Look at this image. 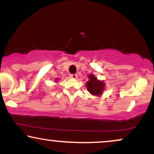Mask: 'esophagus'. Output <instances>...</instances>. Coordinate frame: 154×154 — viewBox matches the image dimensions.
Listing matches in <instances>:
<instances>
[{
	"label": "esophagus",
	"mask_w": 154,
	"mask_h": 154,
	"mask_svg": "<svg viewBox=\"0 0 154 154\" xmlns=\"http://www.w3.org/2000/svg\"><path fill=\"white\" fill-rule=\"evenodd\" d=\"M69 77H71L72 79H77V75H76V74H74V75H70Z\"/></svg>",
	"instance_id": "34e87169"
}]
</instances>
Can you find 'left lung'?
I'll use <instances>...</instances> for the list:
<instances>
[{
  "label": "left lung",
  "instance_id": "8db88e82",
  "mask_svg": "<svg viewBox=\"0 0 154 154\" xmlns=\"http://www.w3.org/2000/svg\"><path fill=\"white\" fill-rule=\"evenodd\" d=\"M89 81L86 83V88L92 95L99 96L103 93L105 88V83L103 81L98 80L93 75H88Z\"/></svg>",
  "mask_w": 154,
  "mask_h": 154
}]
</instances>
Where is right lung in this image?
Masks as SVG:
<instances>
[{"mask_svg": "<svg viewBox=\"0 0 154 154\" xmlns=\"http://www.w3.org/2000/svg\"><path fill=\"white\" fill-rule=\"evenodd\" d=\"M56 81H58V78H56Z\"/></svg>", "mask_w": 154, "mask_h": 154, "instance_id": "obj_1", "label": "right lung"}]
</instances>
